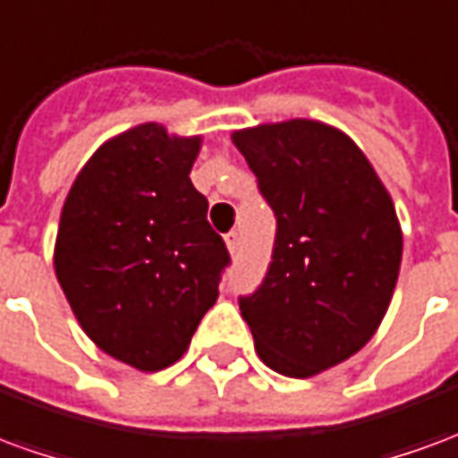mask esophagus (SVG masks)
I'll return each mask as SVG.
<instances>
[{
    "label": "esophagus",
    "mask_w": 458,
    "mask_h": 458,
    "mask_svg": "<svg viewBox=\"0 0 458 458\" xmlns=\"http://www.w3.org/2000/svg\"><path fill=\"white\" fill-rule=\"evenodd\" d=\"M225 245H228L230 255H238V250H240V233H235V230H230L228 235H225Z\"/></svg>",
    "instance_id": "34e87169"
}]
</instances>
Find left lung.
I'll use <instances>...</instances> for the list:
<instances>
[{
  "label": "left lung",
  "mask_w": 458,
  "mask_h": 458,
  "mask_svg": "<svg viewBox=\"0 0 458 458\" xmlns=\"http://www.w3.org/2000/svg\"><path fill=\"white\" fill-rule=\"evenodd\" d=\"M277 218L267 277L240 299L262 363L311 377L358 353L390 307L403 230L348 134L317 120L233 131Z\"/></svg>",
  "instance_id": "1"
}]
</instances>
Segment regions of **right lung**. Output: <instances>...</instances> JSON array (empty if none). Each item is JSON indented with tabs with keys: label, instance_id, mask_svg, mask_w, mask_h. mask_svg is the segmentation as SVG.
Here are the masks:
<instances>
[{
	"label": "right lung",
	"instance_id": "obj_1",
	"mask_svg": "<svg viewBox=\"0 0 458 458\" xmlns=\"http://www.w3.org/2000/svg\"><path fill=\"white\" fill-rule=\"evenodd\" d=\"M200 141L157 122L122 131L88 159L61 210L54 267L78 324L144 373L186 353L230 262L189 179Z\"/></svg>",
	"mask_w": 458,
	"mask_h": 458
}]
</instances>
